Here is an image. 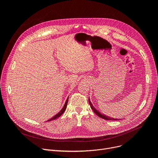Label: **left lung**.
Returning <instances> with one entry per match:
<instances>
[{
    "label": "left lung",
    "mask_w": 158,
    "mask_h": 158,
    "mask_svg": "<svg viewBox=\"0 0 158 158\" xmlns=\"http://www.w3.org/2000/svg\"><path fill=\"white\" fill-rule=\"evenodd\" d=\"M88 101H89V105H90L91 108H92V110L94 111V113L98 116V117H101V118H103V119L107 120H119V119H117V118H111V117H108V116H107V115L101 114L100 112L98 111L95 108V107H94L93 104H92V102H91V101H90L89 97V100H88Z\"/></svg>",
    "instance_id": "obj_1"
}]
</instances>
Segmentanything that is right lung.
Returning a JSON list of instances; mask_svg holds the SVG:
<instances>
[{
    "label": "right lung",
    "mask_w": 158,
    "mask_h": 158,
    "mask_svg": "<svg viewBox=\"0 0 158 158\" xmlns=\"http://www.w3.org/2000/svg\"><path fill=\"white\" fill-rule=\"evenodd\" d=\"M68 101H69V97L67 98V99H66V102H65V103H64V106H63V108L61 109V110L57 114H56L55 116H54L53 117H52L51 119H49V120H48L47 122H49V121H51V120H56V118H57L58 117H60V116L64 112V111H65V110H66V106H67V104H68Z\"/></svg>",
    "instance_id": "1"
}]
</instances>
